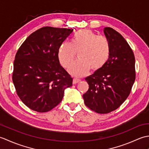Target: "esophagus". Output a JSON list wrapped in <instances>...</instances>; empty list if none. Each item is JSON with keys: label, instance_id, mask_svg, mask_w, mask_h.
<instances>
[{"label": "esophagus", "instance_id": "1", "mask_svg": "<svg viewBox=\"0 0 149 149\" xmlns=\"http://www.w3.org/2000/svg\"><path fill=\"white\" fill-rule=\"evenodd\" d=\"M80 81H81V79H77V78L73 79V84H74L78 83L79 82H80Z\"/></svg>", "mask_w": 149, "mask_h": 149}]
</instances>
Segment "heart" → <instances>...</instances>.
<instances>
[{
    "label": "heart",
    "instance_id": "1",
    "mask_svg": "<svg viewBox=\"0 0 149 149\" xmlns=\"http://www.w3.org/2000/svg\"><path fill=\"white\" fill-rule=\"evenodd\" d=\"M110 50V43L106 37L84 29L75 34L71 43L61 44L58 58L63 67L67 68L74 59L76 52H79V59L72 63L68 72L75 76H83L90 68L95 71L102 68L109 59Z\"/></svg>",
    "mask_w": 149,
    "mask_h": 149
}]
</instances>
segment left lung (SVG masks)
I'll list each match as a JSON object with an SVG mask.
<instances>
[{
	"instance_id": "left-lung-1",
	"label": "left lung",
	"mask_w": 149,
	"mask_h": 149,
	"mask_svg": "<svg viewBox=\"0 0 149 149\" xmlns=\"http://www.w3.org/2000/svg\"><path fill=\"white\" fill-rule=\"evenodd\" d=\"M104 33L111 50L106 64L85 78L89 89L83 95L84 104L96 113H108L127 99L135 78L134 53L124 38L111 27Z\"/></svg>"
}]
</instances>
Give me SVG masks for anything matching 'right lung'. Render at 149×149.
I'll list each match as a JSON object with an SVG mask.
<instances>
[{
	"label": "right lung",
	"instance_id": "add662e5",
	"mask_svg": "<svg viewBox=\"0 0 149 149\" xmlns=\"http://www.w3.org/2000/svg\"><path fill=\"white\" fill-rule=\"evenodd\" d=\"M74 29L44 27L33 33L16 54L13 82L25 105L40 113L49 111L61 102L73 79L59 63L62 43Z\"/></svg>",
	"mask_w": 149,
	"mask_h": 149
}]
</instances>
